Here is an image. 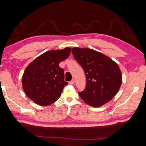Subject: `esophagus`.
I'll return each mask as SVG.
<instances>
[{"mask_svg": "<svg viewBox=\"0 0 146 146\" xmlns=\"http://www.w3.org/2000/svg\"><path fill=\"white\" fill-rule=\"evenodd\" d=\"M69 84H71V85L74 84H75V80H74V79H72V80H71L70 82H69Z\"/></svg>", "mask_w": 146, "mask_h": 146, "instance_id": "obj_1", "label": "esophagus"}]
</instances>
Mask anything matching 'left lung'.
I'll list each match as a JSON object with an SVG mask.
<instances>
[{"instance_id":"left-lung-1","label":"left lung","mask_w":146,"mask_h":146,"mask_svg":"<svg viewBox=\"0 0 146 146\" xmlns=\"http://www.w3.org/2000/svg\"><path fill=\"white\" fill-rule=\"evenodd\" d=\"M71 51L86 77L85 90L78 92L80 98L93 107H100L110 102L122 84V73L118 64L109 56L91 49L73 48Z\"/></svg>"}]
</instances>
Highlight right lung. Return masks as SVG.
<instances>
[{"instance_id":"1","label":"right lung","mask_w":146,"mask_h":146,"mask_svg":"<svg viewBox=\"0 0 146 146\" xmlns=\"http://www.w3.org/2000/svg\"><path fill=\"white\" fill-rule=\"evenodd\" d=\"M71 49L51 50L42 54L24 71L22 84L28 98L42 106L50 105L60 98L64 86V71L59 63L70 56Z\"/></svg>"}]
</instances>
